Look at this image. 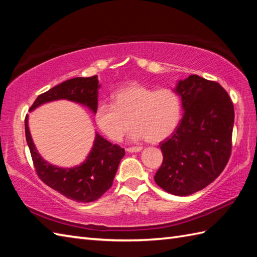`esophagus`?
<instances>
[{"label":"esophagus","instance_id":"esophagus-1","mask_svg":"<svg viewBox=\"0 0 257 257\" xmlns=\"http://www.w3.org/2000/svg\"><path fill=\"white\" fill-rule=\"evenodd\" d=\"M141 147H130V148H127L125 150H127L128 152H139L141 151Z\"/></svg>","mask_w":257,"mask_h":257}]
</instances>
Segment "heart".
I'll return each mask as SVG.
<instances>
[{"label":"heart","mask_w":257,"mask_h":257,"mask_svg":"<svg viewBox=\"0 0 257 257\" xmlns=\"http://www.w3.org/2000/svg\"><path fill=\"white\" fill-rule=\"evenodd\" d=\"M112 103H100L95 110V121L100 132L119 143L130 128L134 140L147 139L160 143L178 127L181 118V102L174 91L159 90L132 84L111 95Z\"/></svg>","instance_id":"1"}]
</instances>
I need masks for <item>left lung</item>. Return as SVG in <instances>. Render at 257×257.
<instances>
[{
    "mask_svg": "<svg viewBox=\"0 0 257 257\" xmlns=\"http://www.w3.org/2000/svg\"><path fill=\"white\" fill-rule=\"evenodd\" d=\"M183 117L160 143L163 161L155 181L168 193L190 195L220 176L232 151L234 106L223 87L198 75L179 80Z\"/></svg>",
    "mask_w": 257,
    "mask_h": 257,
    "instance_id": "left-lung-1",
    "label": "left lung"
}]
</instances>
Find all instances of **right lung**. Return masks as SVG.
<instances>
[{
	"label": "right lung",
	"mask_w": 257,
	"mask_h": 257,
	"mask_svg": "<svg viewBox=\"0 0 257 257\" xmlns=\"http://www.w3.org/2000/svg\"><path fill=\"white\" fill-rule=\"evenodd\" d=\"M99 87L96 75L68 79L38 96L30 111L48 101L67 99L85 105L95 112ZM25 137L38 178L67 199L80 203L94 202L111 188L120 160L124 156L123 148L112 145L97 134L92 149L84 163L69 169L58 168L46 162L37 152L29 130L27 116Z\"/></svg>",
	"instance_id": "add662e5"
}]
</instances>
